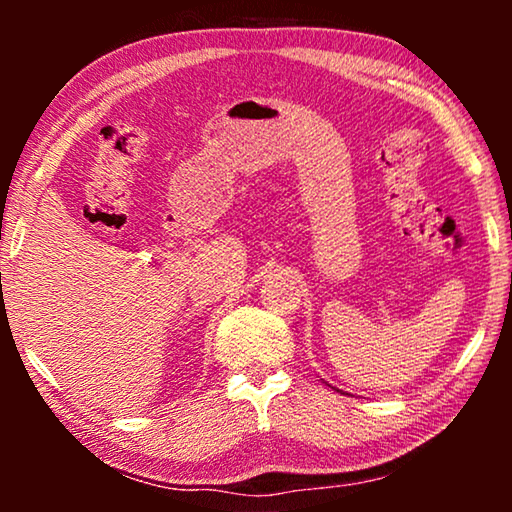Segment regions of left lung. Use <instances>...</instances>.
I'll return each instance as SVG.
<instances>
[{"label": "left lung", "instance_id": "1", "mask_svg": "<svg viewBox=\"0 0 512 512\" xmlns=\"http://www.w3.org/2000/svg\"><path fill=\"white\" fill-rule=\"evenodd\" d=\"M325 384H327V381H325ZM327 386H329V384H327ZM332 388H334V386H332Z\"/></svg>", "mask_w": 512, "mask_h": 512}]
</instances>
